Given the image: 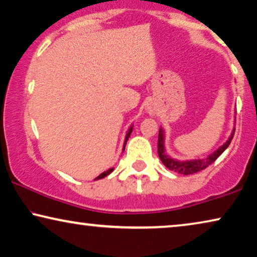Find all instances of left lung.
<instances>
[{"mask_svg":"<svg viewBox=\"0 0 257 257\" xmlns=\"http://www.w3.org/2000/svg\"><path fill=\"white\" fill-rule=\"evenodd\" d=\"M233 135H234V132L232 133V135L229 136V139L226 141V143L218 149L217 151L211 153L209 157H206L204 159H197V160H187V162H179L177 159L171 158L165 153V147H164V132L163 129H159V135H158V156L160 160H162L164 165H165L168 170L177 172L179 174L183 175H189L197 173L202 170H204L208 166L211 165V164L216 160L218 157H219L221 153L226 150L227 147L231 144V141L233 139Z\"/></svg>","mask_w":257,"mask_h":257,"instance_id":"1","label":"left lung"}]
</instances>
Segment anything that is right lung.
Segmentation results:
<instances>
[{"label": "right lung", "instance_id": "obj_1", "mask_svg": "<svg viewBox=\"0 0 257 257\" xmlns=\"http://www.w3.org/2000/svg\"><path fill=\"white\" fill-rule=\"evenodd\" d=\"M132 132H133V127H130V129L128 130V134H127V136H125V140H124V144H123V150H124V148H125V144H127V141H128V139H129L130 134H132ZM113 171H114V168H109V170H107L106 172H104V173H101L100 175H99V177H97V178H95L94 180H99V179H102V178H105V177H107V175H108V174L112 173Z\"/></svg>", "mask_w": 257, "mask_h": 257}]
</instances>
